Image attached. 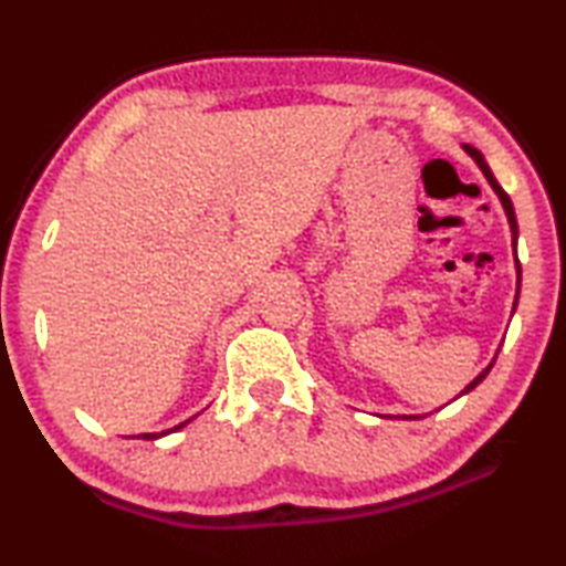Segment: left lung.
Returning <instances> with one entry per match:
<instances>
[{"label": "left lung", "mask_w": 566, "mask_h": 566, "mask_svg": "<svg viewBox=\"0 0 566 566\" xmlns=\"http://www.w3.org/2000/svg\"><path fill=\"white\" fill-rule=\"evenodd\" d=\"M464 151L469 157H472L474 161H476V167L482 169V175L486 177V181H490V187L494 189V195L500 197V202H502V207H504V214H506V222H510V229H512V252H514V262H516V296H514V306H512V314H514V310H516V302H520V286H522V266H520V260H516V239H520V227H516V214H514V205H512V199H510V195H506V191L502 189V185L500 181H496V177L492 175V169H490V165H486V159H484V155L479 149H474V147H469V145H464ZM496 354H500V349H496ZM496 359V357H494ZM494 359L486 364V367L479 371V375L469 381V385L459 391L457 397H464V395H469V391H472L479 381H482L486 375H490V369L494 367ZM401 419H421V417H401Z\"/></svg>", "instance_id": "8db88e82"}]
</instances>
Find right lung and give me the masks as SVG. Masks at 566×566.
Segmentation results:
<instances>
[{"label":"right lung","mask_w":566,"mask_h":566,"mask_svg":"<svg viewBox=\"0 0 566 566\" xmlns=\"http://www.w3.org/2000/svg\"><path fill=\"white\" fill-rule=\"evenodd\" d=\"M191 419H195V417H189L187 421H181V424H177V427H171V429H165V432H147V434H139L137 439H147V442H149V439H159V437H167V434H171V432H177V429H181V427H187ZM132 439H134V437H132Z\"/></svg>","instance_id":"add662e5"}]
</instances>
